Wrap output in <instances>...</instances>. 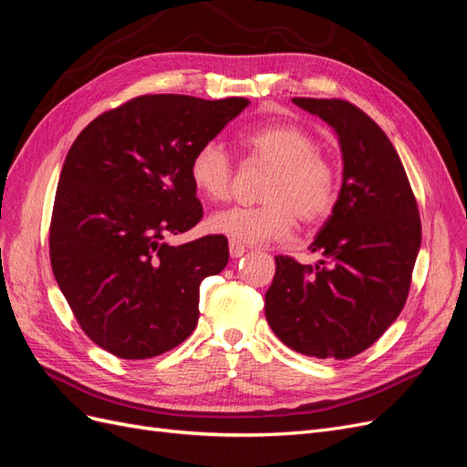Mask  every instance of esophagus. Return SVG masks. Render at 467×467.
I'll return each mask as SVG.
<instances>
[{
	"label": "esophagus",
	"instance_id": "esophagus-1",
	"mask_svg": "<svg viewBox=\"0 0 467 467\" xmlns=\"http://www.w3.org/2000/svg\"><path fill=\"white\" fill-rule=\"evenodd\" d=\"M245 247L242 245V244H237V242H230V255L234 257V259H239V257H244L245 255Z\"/></svg>",
	"mask_w": 467,
	"mask_h": 467
}]
</instances>
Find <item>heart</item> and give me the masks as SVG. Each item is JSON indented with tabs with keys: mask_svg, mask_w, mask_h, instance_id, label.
<instances>
[{
	"mask_svg": "<svg viewBox=\"0 0 467 467\" xmlns=\"http://www.w3.org/2000/svg\"><path fill=\"white\" fill-rule=\"evenodd\" d=\"M251 155L273 165L259 206H228L212 212L208 228L242 245H255L292 234L296 218L312 225L329 216L337 201L333 163L317 151L314 136L288 122L263 124L242 138ZM189 175L206 199L220 201L230 191L234 165L225 148L212 140L192 153Z\"/></svg>",
	"mask_w": 467,
	"mask_h": 467,
	"instance_id": "b5f03b06",
	"label": "heart"
}]
</instances>
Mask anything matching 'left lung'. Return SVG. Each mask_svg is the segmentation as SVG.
<instances>
[{
  "instance_id": "left-lung-1",
  "label": "left lung",
  "mask_w": 467,
  "mask_h": 467,
  "mask_svg": "<svg viewBox=\"0 0 467 467\" xmlns=\"http://www.w3.org/2000/svg\"><path fill=\"white\" fill-rule=\"evenodd\" d=\"M292 101L333 129L343 182L309 245L321 259L275 257L265 316L292 350L345 360L374 345L405 306L420 247L419 208L398 151L368 115L341 99Z\"/></svg>"
}]
</instances>
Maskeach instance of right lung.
<instances>
[{"label": "right lung", "instance_id": "add662e5", "mask_svg": "<svg viewBox=\"0 0 467 467\" xmlns=\"http://www.w3.org/2000/svg\"><path fill=\"white\" fill-rule=\"evenodd\" d=\"M249 105L144 95L97 117L69 148L50 223L56 282L95 345L126 360L175 348L199 321V286L228 239L171 245L202 218L192 153Z\"/></svg>", "mask_w": 467, "mask_h": 467}]
</instances>
